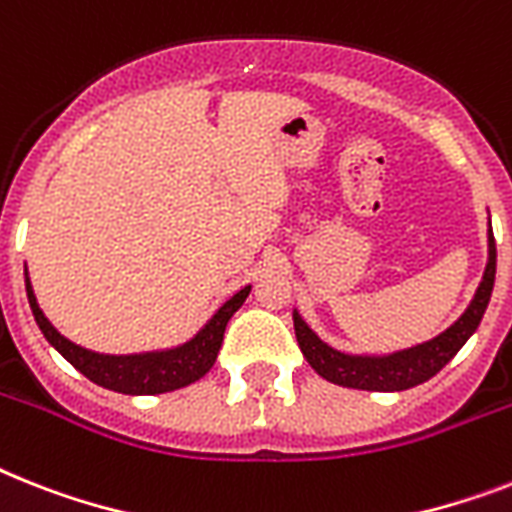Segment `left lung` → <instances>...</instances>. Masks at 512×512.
Masks as SVG:
<instances>
[{
	"label": "left lung",
	"instance_id": "8db88e82",
	"mask_svg": "<svg viewBox=\"0 0 512 512\" xmlns=\"http://www.w3.org/2000/svg\"><path fill=\"white\" fill-rule=\"evenodd\" d=\"M494 270H497V247H494V234L492 226H489V263H486L484 278H481L476 297L471 299L468 310L444 334H439L431 342L418 344V347H410V350L394 352V355H344V352L331 350L326 342H321L310 331V326L299 318V313H294V334H297L299 350L307 357V363L313 365L315 373L331 384L368 389V392H402V389L423 384L442 371L444 365L458 355L460 347L468 342V336L479 328L489 297H492Z\"/></svg>",
	"mask_w": 512,
	"mask_h": 512
}]
</instances>
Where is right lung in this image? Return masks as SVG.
<instances>
[{"instance_id": "obj_1", "label": "right lung", "mask_w": 512, "mask_h": 512, "mask_svg": "<svg viewBox=\"0 0 512 512\" xmlns=\"http://www.w3.org/2000/svg\"><path fill=\"white\" fill-rule=\"evenodd\" d=\"M26 292L41 334L47 336V342L52 344L54 350L60 352L89 381L120 394H165L173 392V389H181V386L194 384V381H199L213 368L228 321L244 305V299L249 297V286H244L242 292H236L234 297L228 299L226 305L213 315V321L207 323L184 347H176V350L168 352H147V355H99V352L83 350L78 344L68 342L44 318V313L36 305L28 276Z\"/></svg>"}]
</instances>
